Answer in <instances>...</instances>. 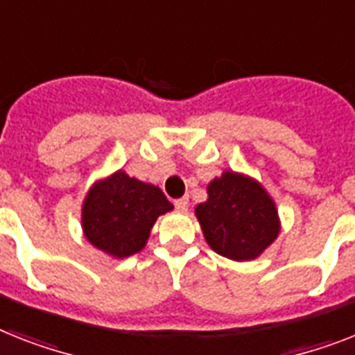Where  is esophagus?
I'll list each match as a JSON object with an SVG mask.
<instances>
[{
  "mask_svg": "<svg viewBox=\"0 0 355 355\" xmlns=\"http://www.w3.org/2000/svg\"><path fill=\"white\" fill-rule=\"evenodd\" d=\"M174 205H175V209L180 210V212H187V209H189V198L175 199Z\"/></svg>",
  "mask_w": 355,
  "mask_h": 355,
  "instance_id": "34e87169",
  "label": "esophagus"
}]
</instances>
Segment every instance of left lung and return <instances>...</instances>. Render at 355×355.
Returning <instances> with one entry per match:
<instances>
[{"instance_id": "8db88e82", "label": "left lung", "mask_w": 355, "mask_h": 355, "mask_svg": "<svg viewBox=\"0 0 355 355\" xmlns=\"http://www.w3.org/2000/svg\"><path fill=\"white\" fill-rule=\"evenodd\" d=\"M205 241L232 261L261 256L281 232L276 201L248 174L225 171L207 184V201L194 210Z\"/></svg>"}]
</instances>
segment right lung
Wrapping results in <instances>:
<instances>
[{
	"mask_svg": "<svg viewBox=\"0 0 355 355\" xmlns=\"http://www.w3.org/2000/svg\"><path fill=\"white\" fill-rule=\"evenodd\" d=\"M174 210L159 187L116 171L96 180L81 205L85 239L114 259L145 248L159 216Z\"/></svg>",
	"mask_w": 355,
	"mask_h": 355,
	"instance_id": "add662e5",
	"label": "right lung"
}]
</instances>
